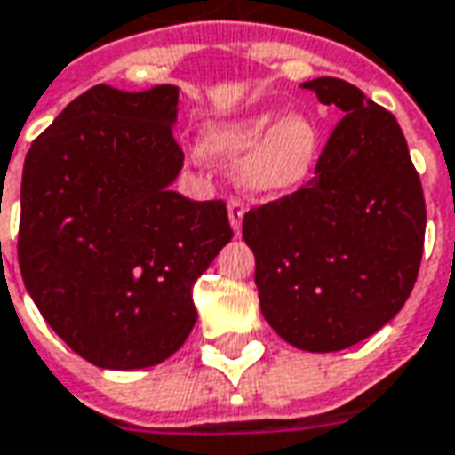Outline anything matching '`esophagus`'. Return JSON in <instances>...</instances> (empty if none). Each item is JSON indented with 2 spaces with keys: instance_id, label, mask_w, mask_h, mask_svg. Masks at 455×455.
Here are the masks:
<instances>
[{
  "instance_id": "obj_1",
  "label": "esophagus",
  "mask_w": 455,
  "mask_h": 455,
  "mask_svg": "<svg viewBox=\"0 0 455 455\" xmlns=\"http://www.w3.org/2000/svg\"><path fill=\"white\" fill-rule=\"evenodd\" d=\"M243 204L238 200H228V224L234 228V234L241 236V227H243Z\"/></svg>"
}]
</instances>
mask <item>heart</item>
<instances>
[{"instance_id": "1", "label": "heart", "mask_w": 455, "mask_h": 455, "mask_svg": "<svg viewBox=\"0 0 455 455\" xmlns=\"http://www.w3.org/2000/svg\"><path fill=\"white\" fill-rule=\"evenodd\" d=\"M321 127L306 113L267 108L231 123L212 124L202 149L219 159H241L236 185L251 197L275 200L294 193L313 176L321 159Z\"/></svg>"}]
</instances>
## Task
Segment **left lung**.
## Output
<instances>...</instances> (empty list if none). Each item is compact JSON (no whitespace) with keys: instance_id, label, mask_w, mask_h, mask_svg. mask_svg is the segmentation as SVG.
Wrapping results in <instances>:
<instances>
[{"instance_id":"obj_1","label":"left lung","mask_w":455,"mask_h":455,"mask_svg":"<svg viewBox=\"0 0 455 455\" xmlns=\"http://www.w3.org/2000/svg\"><path fill=\"white\" fill-rule=\"evenodd\" d=\"M342 120L315 176L243 217L260 311L304 352L371 338L405 306L425 245V195L403 130L352 84H301Z\"/></svg>"}]
</instances>
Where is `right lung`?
I'll list each match as a JSON object with an SVG mask.
<instances>
[{"instance_id":"right-lung-1","label":"right lung","mask_w":455,"mask_h":455,"mask_svg":"<svg viewBox=\"0 0 455 455\" xmlns=\"http://www.w3.org/2000/svg\"><path fill=\"white\" fill-rule=\"evenodd\" d=\"M178 86L99 84L30 144L19 265L43 318L91 364L166 362L197 321L193 287L231 241L227 204L171 190Z\"/></svg>"}]
</instances>
